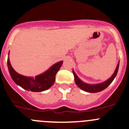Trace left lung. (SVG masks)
Segmentation results:
<instances>
[{
	"label": "left lung",
	"instance_id": "1",
	"mask_svg": "<svg viewBox=\"0 0 129 129\" xmlns=\"http://www.w3.org/2000/svg\"><path fill=\"white\" fill-rule=\"evenodd\" d=\"M119 63H120V61H118V62L116 69H115V72L113 74V75L109 79H107L106 81H104V82L97 84L86 83H85L84 81H83L82 80L79 79L78 76L76 75V74L75 73V72L74 71V70H73V73L74 76V81H75L76 85L79 88H81V90H84V91H85L86 92H89V93H97V92H101L103 90L106 88L111 83L112 81H113L115 77L116 76V74H117L119 68Z\"/></svg>",
	"mask_w": 129,
	"mask_h": 129
}]
</instances>
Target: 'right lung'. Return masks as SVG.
Returning <instances> with one entry per match:
<instances>
[{
	"label": "right lung",
	"instance_id": "right-lung-1",
	"mask_svg": "<svg viewBox=\"0 0 129 129\" xmlns=\"http://www.w3.org/2000/svg\"><path fill=\"white\" fill-rule=\"evenodd\" d=\"M62 63L63 61L56 62L44 73L36 76L34 78L33 77L25 76L16 72L11 66L9 56L8 58V69L14 83L25 90L34 92H43L49 89L53 85L55 81V76L60 69Z\"/></svg>",
	"mask_w": 129,
	"mask_h": 129
}]
</instances>
